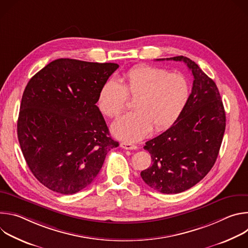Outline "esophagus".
<instances>
[{
  "label": "esophagus",
  "instance_id": "obj_1",
  "mask_svg": "<svg viewBox=\"0 0 248 248\" xmlns=\"http://www.w3.org/2000/svg\"><path fill=\"white\" fill-rule=\"evenodd\" d=\"M121 147L124 148V149H126V150H135V149H137L136 145L131 144L129 142H122Z\"/></svg>",
  "mask_w": 248,
  "mask_h": 248
}]
</instances>
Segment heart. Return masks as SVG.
I'll return each mask as SVG.
<instances>
[{"label": "heart", "mask_w": 248, "mask_h": 248, "mask_svg": "<svg viewBox=\"0 0 248 248\" xmlns=\"http://www.w3.org/2000/svg\"><path fill=\"white\" fill-rule=\"evenodd\" d=\"M187 78L179 73L141 64L130 68L120 78L106 81L98 94L100 111L109 118H117L125 107L127 97L135 98L127 113L112 125L114 135L135 142L144 138L154 126L157 131L170 126L180 118L189 100Z\"/></svg>", "instance_id": "obj_1"}]
</instances>
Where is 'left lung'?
Wrapping results in <instances>:
<instances>
[{
	"label": "left lung",
	"instance_id": "left-lung-1",
	"mask_svg": "<svg viewBox=\"0 0 248 248\" xmlns=\"http://www.w3.org/2000/svg\"><path fill=\"white\" fill-rule=\"evenodd\" d=\"M167 60L187 65L193 76L192 90L180 118L145 143L152 166L140 175L153 189L173 194L198 184L214 166L225 133L226 113L216 83L193 61L184 56Z\"/></svg>",
	"mask_w": 248,
	"mask_h": 248
}]
</instances>
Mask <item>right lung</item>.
Masks as SVG:
<instances>
[{
  "instance_id": "1",
  "label": "right lung",
  "mask_w": 248,
  "mask_h": 248,
  "mask_svg": "<svg viewBox=\"0 0 248 248\" xmlns=\"http://www.w3.org/2000/svg\"><path fill=\"white\" fill-rule=\"evenodd\" d=\"M118 67L59 59L27 83L17 137L28 168L47 188L62 194L82 190L95 180L107 153L119 146L96 106L102 85Z\"/></svg>"
}]
</instances>
